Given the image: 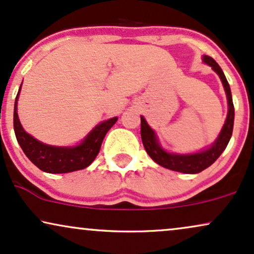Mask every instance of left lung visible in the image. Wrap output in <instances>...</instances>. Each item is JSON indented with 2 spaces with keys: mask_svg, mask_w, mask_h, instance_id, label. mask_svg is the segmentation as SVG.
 <instances>
[{
  "mask_svg": "<svg viewBox=\"0 0 254 254\" xmlns=\"http://www.w3.org/2000/svg\"><path fill=\"white\" fill-rule=\"evenodd\" d=\"M203 61L212 66V68L218 73L220 79H221L222 85H224L226 94H227L228 102V114L226 122L222 127L221 132L214 144L210 146L207 150L197 152V154L190 155H176L169 154L164 151L158 144L155 132L151 130L145 119L140 117V137H142L143 145H144L145 151L148 152L149 156L156 162L160 166L167 168V169L174 170V172H180L185 174H197L202 170L212 166L214 162L218 160L222 151L225 150L230 142L232 132H233V124H234V106L233 100H232V93L230 85H228L227 79H226L221 67H220L216 61L208 56L203 57Z\"/></svg>",
  "mask_w": 254,
  "mask_h": 254,
  "instance_id": "obj_1",
  "label": "left lung"
}]
</instances>
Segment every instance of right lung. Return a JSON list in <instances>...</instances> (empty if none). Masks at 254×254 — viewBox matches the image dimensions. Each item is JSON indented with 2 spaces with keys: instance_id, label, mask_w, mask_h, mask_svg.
<instances>
[{
  "instance_id": "obj_1",
  "label": "right lung",
  "mask_w": 254,
  "mask_h": 254,
  "mask_svg": "<svg viewBox=\"0 0 254 254\" xmlns=\"http://www.w3.org/2000/svg\"><path fill=\"white\" fill-rule=\"evenodd\" d=\"M21 88V87H20ZM17 92L14 108V131L17 142L26 156L42 172L51 174L71 173L81 170L90 166L97 157L100 150L103 139L112 125L117 122V117L108 119L88 133L82 143L73 148H61V146L47 145L39 142L23 130L16 112V103L19 98Z\"/></svg>"
}]
</instances>
